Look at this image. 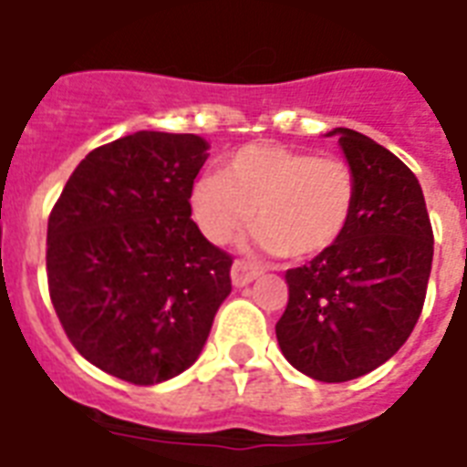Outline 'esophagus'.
<instances>
[{
  "label": "esophagus",
  "mask_w": 467,
  "mask_h": 467,
  "mask_svg": "<svg viewBox=\"0 0 467 467\" xmlns=\"http://www.w3.org/2000/svg\"><path fill=\"white\" fill-rule=\"evenodd\" d=\"M259 274H262V271L256 269L254 264L242 262V259H237V262L233 264V274H230V276H233V284L237 285V288H242V285L252 284V281H254Z\"/></svg>",
  "instance_id": "obj_1"
}]
</instances>
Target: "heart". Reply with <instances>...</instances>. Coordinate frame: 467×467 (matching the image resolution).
Wrapping results in <instances>:
<instances>
[{
    "mask_svg": "<svg viewBox=\"0 0 467 467\" xmlns=\"http://www.w3.org/2000/svg\"><path fill=\"white\" fill-rule=\"evenodd\" d=\"M358 183L341 157L276 142L247 145L223 171L191 189V218L213 244L233 242L254 220V244L269 254L310 259L332 249L351 225Z\"/></svg>",
    "mask_w": 467,
    "mask_h": 467,
    "instance_id": "b5f03b06",
    "label": "heart"
}]
</instances>
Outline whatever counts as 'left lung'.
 Here are the masks:
<instances>
[{"label": "left lung", "mask_w": 467, "mask_h": 467, "mask_svg": "<svg viewBox=\"0 0 467 467\" xmlns=\"http://www.w3.org/2000/svg\"><path fill=\"white\" fill-rule=\"evenodd\" d=\"M358 183L351 225L332 249L285 271L276 339L293 368L344 383L385 363L412 334L427 298L434 233L405 161L366 135L334 128Z\"/></svg>", "instance_id": "obj_1"}]
</instances>
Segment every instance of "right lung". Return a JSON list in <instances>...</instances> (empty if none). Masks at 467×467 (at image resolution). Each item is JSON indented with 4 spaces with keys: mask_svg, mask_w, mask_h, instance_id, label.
I'll use <instances>...</instances> for the list:
<instances>
[{
    "mask_svg": "<svg viewBox=\"0 0 467 467\" xmlns=\"http://www.w3.org/2000/svg\"><path fill=\"white\" fill-rule=\"evenodd\" d=\"M208 142L138 130L91 150L47 218V291L72 347L133 385H155L196 361L233 256L191 220Z\"/></svg>",
    "mask_w": 467,
    "mask_h": 467,
    "instance_id": "obj_1",
    "label": "right lung"
}]
</instances>
